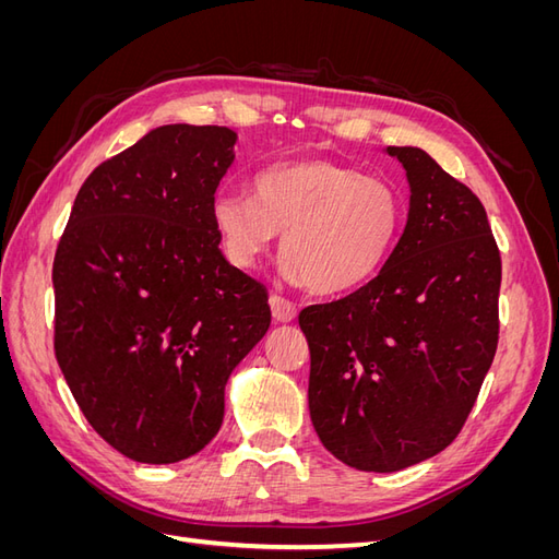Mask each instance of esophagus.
Masks as SVG:
<instances>
[{
	"label": "esophagus",
	"mask_w": 559,
	"mask_h": 559,
	"mask_svg": "<svg viewBox=\"0 0 559 559\" xmlns=\"http://www.w3.org/2000/svg\"><path fill=\"white\" fill-rule=\"evenodd\" d=\"M270 310H273V319L277 324H289V321L296 319V306L292 300H286L282 296L270 298Z\"/></svg>",
	"instance_id": "obj_1"
}]
</instances>
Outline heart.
<instances>
[{"label": "heart", "mask_w": 559, "mask_h": 559, "mask_svg": "<svg viewBox=\"0 0 559 559\" xmlns=\"http://www.w3.org/2000/svg\"><path fill=\"white\" fill-rule=\"evenodd\" d=\"M403 222L396 183L324 158L275 163L251 179V198L222 193L212 202L218 245L235 267H257L284 233L282 275L317 294H345L373 280Z\"/></svg>", "instance_id": "obj_1"}]
</instances>
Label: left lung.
I'll use <instances>...</instances> for the list:
<instances>
[{
	"label": "left lung",
	"instance_id": "left-lung-1",
	"mask_svg": "<svg viewBox=\"0 0 559 559\" xmlns=\"http://www.w3.org/2000/svg\"><path fill=\"white\" fill-rule=\"evenodd\" d=\"M411 186L408 222L380 273L310 306V417L343 464L392 473L445 450L499 341L501 257L483 202L427 151L386 146Z\"/></svg>",
	"mask_w": 559,
	"mask_h": 559
}]
</instances>
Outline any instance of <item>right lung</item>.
<instances>
[{
	"instance_id": "right-lung-1",
	"label": "right lung",
	"mask_w": 559,
	"mask_h": 559,
	"mask_svg": "<svg viewBox=\"0 0 559 559\" xmlns=\"http://www.w3.org/2000/svg\"><path fill=\"white\" fill-rule=\"evenodd\" d=\"M238 134L160 126L83 181L53 261L56 359L105 441L175 464L222 429L267 292L218 249L212 202Z\"/></svg>"
}]
</instances>
